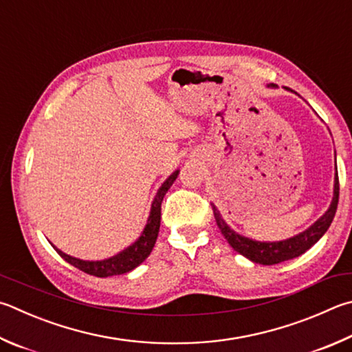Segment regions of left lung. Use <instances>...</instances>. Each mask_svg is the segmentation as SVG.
Instances as JSON below:
<instances>
[{
	"instance_id": "obj_1",
	"label": "left lung",
	"mask_w": 352,
	"mask_h": 352,
	"mask_svg": "<svg viewBox=\"0 0 352 352\" xmlns=\"http://www.w3.org/2000/svg\"><path fill=\"white\" fill-rule=\"evenodd\" d=\"M267 87H276V85H270ZM338 174L336 168V177H334V197H332V201L327 212H324L320 219H318L314 225L309 226L306 231L294 235L291 239H286L282 241H257L248 237H243V235L232 231L231 228L228 226V223L221 219V215L212 204L214 217L217 221V226L220 228L223 237L228 240L229 245L241 254L243 257L249 258L254 263L260 265H277L282 263V261L296 258L298 255L305 254L311 246H314L316 243L323 237V234L328 231L331 226L332 219H334L337 204H338Z\"/></svg>"
}]
</instances>
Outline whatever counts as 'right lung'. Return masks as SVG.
<instances>
[{
    "mask_svg": "<svg viewBox=\"0 0 352 352\" xmlns=\"http://www.w3.org/2000/svg\"><path fill=\"white\" fill-rule=\"evenodd\" d=\"M178 172L180 170H175L174 174H172L169 178H166V182L162 184V186H160L154 201H152L149 219H148V223H146L142 235L137 239V241H133L131 246H127L117 255H113V257H111V258H104V260H98V261H89V260L75 258V257H72V255L65 254L52 245L54 249L67 261V263H70L75 267H78V270L82 272L91 274V276H95V277L120 276V274H126L132 270H135L138 265H142L143 261L149 257V254L152 252V248H154V245H155L157 237H158V231H160V220H162L163 197L172 186V183L175 182V178L178 177Z\"/></svg>",
    "mask_w": 352,
    "mask_h": 352,
    "instance_id": "1",
    "label": "right lung"
}]
</instances>
